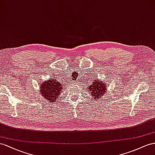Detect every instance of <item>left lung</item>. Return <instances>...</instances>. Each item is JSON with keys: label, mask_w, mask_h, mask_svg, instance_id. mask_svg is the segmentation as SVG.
Segmentation results:
<instances>
[{"label": "left lung", "mask_w": 155, "mask_h": 155, "mask_svg": "<svg viewBox=\"0 0 155 155\" xmlns=\"http://www.w3.org/2000/svg\"><path fill=\"white\" fill-rule=\"evenodd\" d=\"M88 92L91 94L90 96L94 97V99L99 100L101 99L103 95L106 92L107 84L99 79L94 78L93 82L88 87Z\"/></svg>", "instance_id": "left-lung-1"}]
</instances>
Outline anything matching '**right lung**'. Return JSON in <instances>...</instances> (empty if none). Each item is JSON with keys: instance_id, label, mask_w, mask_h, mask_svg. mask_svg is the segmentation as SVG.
Returning <instances> with one entry per match:
<instances>
[{"instance_id": "1", "label": "right lung", "mask_w": 155, "mask_h": 155, "mask_svg": "<svg viewBox=\"0 0 155 155\" xmlns=\"http://www.w3.org/2000/svg\"><path fill=\"white\" fill-rule=\"evenodd\" d=\"M63 84L54 78L45 81L40 85V94L50 102L55 101L63 90Z\"/></svg>"}]
</instances>
